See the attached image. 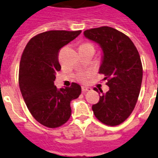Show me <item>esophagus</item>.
I'll return each instance as SVG.
<instances>
[{"label": "esophagus", "instance_id": "obj_1", "mask_svg": "<svg viewBox=\"0 0 158 158\" xmlns=\"http://www.w3.org/2000/svg\"><path fill=\"white\" fill-rule=\"evenodd\" d=\"M81 89H82V92H84V93H85V92L90 91V90H91V88L87 87V86H82Z\"/></svg>", "mask_w": 158, "mask_h": 158}]
</instances>
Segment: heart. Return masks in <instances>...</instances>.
<instances>
[{
    "mask_svg": "<svg viewBox=\"0 0 158 158\" xmlns=\"http://www.w3.org/2000/svg\"><path fill=\"white\" fill-rule=\"evenodd\" d=\"M81 47H93V46L92 45L91 43H83V44H81ZM91 74H92V72H90V71H85V72L81 73L80 74L78 75L77 79L80 81L85 82L86 81H87L88 79L90 77Z\"/></svg>",
    "mask_w": 158,
    "mask_h": 158,
    "instance_id": "heart-1",
    "label": "heart"
}]
</instances>
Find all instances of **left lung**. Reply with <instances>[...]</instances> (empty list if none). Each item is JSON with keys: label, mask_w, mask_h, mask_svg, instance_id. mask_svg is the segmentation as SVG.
Wrapping results in <instances>:
<instances>
[{"label": "left lung", "mask_w": 158, "mask_h": 158, "mask_svg": "<svg viewBox=\"0 0 158 158\" xmlns=\"http://www.w3.org/2000/svg\"><path fill=\"white\" fill-rule=\"evenodd\" d=\"M84 35L101 47L103 59L99 73L104 74L109 90L98 92L100 100L93 104L95 116L107 126L122 123L133 111L140 93L142 65L140 55L128 36L113 27H96Z\"/></svg>", "instance_id": "left-lung-1"}]
</instances>
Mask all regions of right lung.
<instances>
[{"label":"right lung","instance_id":"obj_1","mask_svg":"<svg viewBox=\"0 0 158 158\" xmlns=\"http://www.w3.org/2000/svg\"><path fill=\"white\" fill-rule=\"evenodd\" d=\"M81 31H48L27 43L19 62V85L29 111L35 120L49 128H56L69 120L70 101L81 88L77 83L58 89L54 85L60 71V49L76 39Z\"/></svg>","mask_w":158,"mask_h":158}]
</instances>
